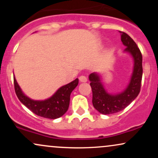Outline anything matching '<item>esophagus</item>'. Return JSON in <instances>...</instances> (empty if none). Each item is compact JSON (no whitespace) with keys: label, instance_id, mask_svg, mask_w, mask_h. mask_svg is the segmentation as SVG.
<instances>
[{"label":"esophagus","instance_id":"34e87169","mask_svg":"<svg viewBox=\"0 0 158 158\" xmlns=\"http://www.w3.org/2000/svg\"><path fill=\"white\" fill-rule=\"evenodd\" d=\"M79 81H81V82H86L87 80H88V79H87V77H85V76H80L79 77Z\"/></svg>","mask_w":158,"mask_h":158}]
</instances>
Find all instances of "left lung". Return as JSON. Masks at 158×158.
Segmentation results:
<instances>
[{
    "mask_svg": "<svg viewBox=\"0 0 158 158\" xmlns=\"http://www.w3.org/2000/svg\"><path fill=\"white\" fill-rule=\"evenodd\" d=\"M119 32L121 33V41L126 47L125 51L130 52L133 56L135 66L129 85L124 91L117 95L107 93L97 73L90 74V85L93 93V106L95 109L102 114H111L121 111L135 100L140 91L143 77L142 53L134 40L128 34L121 31Z\"/></svg>",
    "mask_w": 158,
    "mask_h": 158,
    "instance_id": "obj_1",
    "label": "left lung"
}]
</instances>
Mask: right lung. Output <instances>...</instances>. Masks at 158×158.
<instances>
[{"label":"right lung","mask_w":158,"mask_h":158,"mask_svg":"<svg viewBox=\"0 0 158 158\" xmlns=\"http://www.w3.org/2000/svg\"><path fill=\"white\" fill-rule=\"evenodd\" d=\"M79 79H76L68 85L61 87L52 97L44 101H35L25 96L14 77V87L18 98L32 113L48 119H56L66 113L70 104V96L78 85Z\"/></svg>","instance_id":"right-lung-1"}]
</instances>
